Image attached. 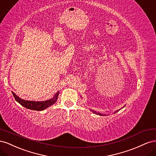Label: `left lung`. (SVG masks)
I'll use <instances>...</instances> for the list:
<instances>
[{
  "mask_svg": "<svg viewBox=\"0 0 156 156\" xmlns=\"http://www.w3.org/2000/svg\"><path fill=\"white\" fill-rule=\"evenodd\" d=\"M91 111H92V112H93V113H95V114H99V115H103V114H100V113H97V112H95V111H94V110H91ZM117 112H118V110H116V111H115V112H114V113H116Z\"/></svg>",
  "mask_w": 156,
  "mask_h": 156,
  "instance_id": "left-lung-1",
  "label": "left lung"
}]
</instances>
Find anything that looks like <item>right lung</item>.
<instances>
[{
	"label": "right lung",
	"instance_id": "1",
	"mask_svg": "<svg viewBox=\"0 0 156 156\" xmlns=\"http://www.w3.org/2000/svg\"><path fill=\"white\" fill-rule=\"evenodd\" d=\"M59 92L58 91L56 93V94L55 96L53 97L52 99L50 100H47L45 101H25L23 99H21V98L19 97H17L14 92H12V94L14 95L15 99L17 102L21 105L24 106L25 108L30 109L33 110H43L44 109L47 108L49 106H50L51 105L54 104L55 102L57 101V97L59 95Z\"/></svg>",
	"mask_w": 156,
	"mask_h": 156
}]
</instances>
